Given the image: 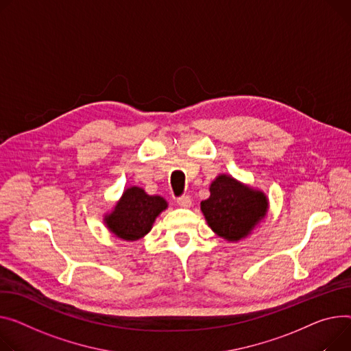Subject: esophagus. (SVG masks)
Here are the masks:
<instances>
[{
	"label": "esophagus",
	"mask_w": 351,
	"mask_h": 351,
	"mask_svg": "<svg viewBox=\"0 0 351 351\" xmlns=\"http://www.w3.org/2000/svg\"><path fill=\"white\" fill-rule=\"evenodd\" d=\"M176 202H178V204H179L180 207H191V206H192V199H191V196H188V195H183V196L178 197Z\"/></svg>",
	"instance_id": "34e87169"
}]
</instances>
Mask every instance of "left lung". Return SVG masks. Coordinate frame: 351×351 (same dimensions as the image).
I'll list each match as a JSON object with an SVG mask.
<instances>
[{"mask_svg": "<svg viewBox=\"0 0 351 351\" xmlns=\"http://www.w3.org/2000/svg\"><path fill=\"white\" fill-rule=\"evenodd\" d=\"M204 219L219 237L239 241L247 237L268 212V199L228 175L210 184V197L200 203Z\"/></svg>", "mask_w": 351, "mask_h": 351, "instance_id": "8db88e82", "label": "left lung"}]
</instances>
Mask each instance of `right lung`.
Returning a JSON list of instances; mask_svg holds the SVG:
<instances>
[{
	"label": "right lung",
	"mask_w": 351,
	"mask_h": 351,
	"mask_svg": "<svg viewBox=\"0 0 351 351\" xmlns=\"http://www.w3.org/2000/svg\"><path fill=\"white\" fill-rule=\"evenodd\" d=\"M168 207L160 196H149L144 189L128 188L114 210L104 217L108 230L119 239L135 241L148 234L155 219Z\"/></svg>",
	"instance_id": "obj_1"
}]
</instances>
